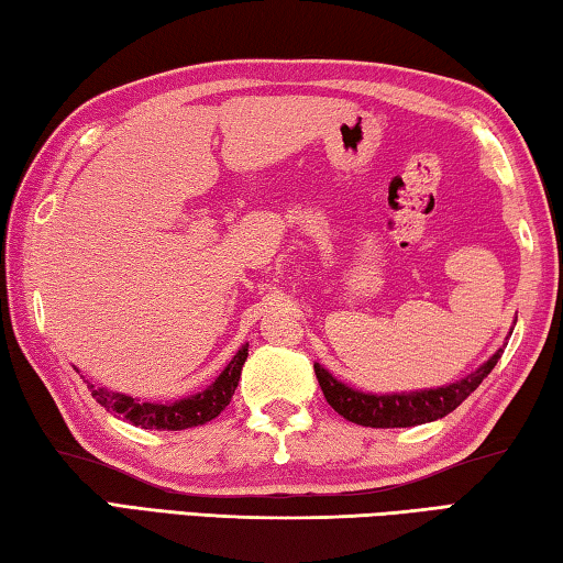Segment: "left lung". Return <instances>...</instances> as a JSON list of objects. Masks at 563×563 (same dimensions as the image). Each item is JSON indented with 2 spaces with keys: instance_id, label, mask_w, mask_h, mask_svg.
Here are the masks:
<instances>
[{
  "instance_id": "obj_1",
  "label": "left lung",
  "mask_w": 563,
  "mask_h": 563,
  "mask_svg": "<svg viewBox=\"0 0 563 563\" xmlns=\"http://www.w3.org/2000/svg\"><path fill=\"white\" fill-rule=\"evenodd\" d=\"M504 354V349L486 358V362L476 368V372L466 374L464 379L454 384L437 386V389H417V391H391V394H374L354 389L344 382H339L334 374L327 372L324 366L314 362V372L321 391H324L327 401L336 413L344 419L362 423V427L372 429H407L417 427V423H429L437 419H444L446 413L454 411L468 394H472L486 376L492 374Z\"/></svg>"
}]
</instances>
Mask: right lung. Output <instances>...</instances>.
Listing matches in <instances>:
<instances>
[{
    "mask_svg": "<svg viewBox=\"0 0 563 563\" xmlns=\"http://www.w3.org/2000/svg\"><path fill=\"white\" fill-rule=\"evenodd\" d=\"M246 354L249 344L239 349L232 362L224 366V372H221L207 389L184 396V399L177 401H142L129 394L109 391L104 386H97L91 382H87V386L97 404H101L107 411H112L114 417H124L129 423H134V427L156 431H181L201 427V423L217 419L219 413L227 409V404L232 401V396L236 391Z\"/></svg>",
    "mask_w": 563,
    "mask_h": 563,
    "instance_id": "1",
    "label": "right lung"
}]
</instances>
